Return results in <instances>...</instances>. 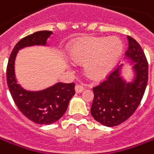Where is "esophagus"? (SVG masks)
Listing matches in <instances>:
<instances>
[{
  "label": "esophagus",
  "mask_w": 154,
  "mask_h": 154,
  "mask_svg": "<svg viewBox=\"0 0 154 154\" xmlns=\"http://www.w3.org/2000/svg\"><path fill=\"white\" fill-rule=\"evenodd\" d=\"M83 90H84V88H83V87L82 85L78 84V85L75 86V91H76L77 94H81Z\"/></svg>",
  "instance_id": "esophagus-1"
}]
</instances>
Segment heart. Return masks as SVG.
<instances>
[{
  "label": "heart",
  "instance_id": "heart-1",
  "mask_svg": "<svg viewBox=\"0 0 154 154\" xmlns=\"http://www.w3.org/2000/svg\"><path fill=\"white\" fill-rule=\"evenodd\" d=\"M122 51V43L117 38L89 36L77 40L69 54L77 62L84 61V71L88 77L102 79L116 66Z\"/></svg>",
  "mask_w": 154,
  "mask_h": 154
}]
</instances>
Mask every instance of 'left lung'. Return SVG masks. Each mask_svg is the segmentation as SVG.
I'll use <instances>...</instances> for the list:
<instances>
[{
  "label": "left lung",
  "mask_w": 154,
  "mask_h": 154,
  "mask_svg": "<svg viewBox=\"0 0 154 154\" xmlns=\"http://www.w3.org/2000/svg\"><path fill=\"white\" fill-rule=\"evenodd\" d=\"M129 60L133 77L127 82L122 75L123 64L105 81L94 88L91 115L95 121L112 127L125 121L135 112L143 99L148 80V64L142 47L133 38L127 36Z\"/></svg>",
  "instance_id": "left-lung-1"
}]
</instances>
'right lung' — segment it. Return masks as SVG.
Masks as SVG:
<instances>
[{
  "mask_svg": "<svg viewBox=\"0 0 154 154\" xmlns=\"http://www.w3.org/2000/svg\"><path fill=\"white\" fill-rule=\"evenodd\" d=\"M52 33L51 31H38L22 38L12 50L7 68V86L16 105L28 119L40 125H50L62 117L75 94V83L56 82L42 90H27L17 83L15 60L18 51L25 47L48 46L47 39Z\"/></svg>",
  "mask_w": 154,
  "mask_h": 154,
  "instance_id": "obj_1",
  "label": "right lung"
}]
</instances>
